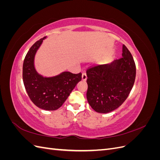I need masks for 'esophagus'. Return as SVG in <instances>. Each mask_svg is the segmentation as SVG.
Listing matches in <instances>:
<instances>
[{
  "instance_id": "34e87169",
  "label": "esophagus",
  "mask_w": 160,
  "mask_h": 160,
  "mask_svg": "<svg viewBox=\"0 0 160 160\" xmlns=\"http://www.w3.org/2000/svg\"><path fill=\"white\" fill-rule=\"evenodd\" d=\"M87 79H88V77H87V75L85 72H83V73L82 74V81H85L87 80Z\"/></svg>"
}]
</instances>
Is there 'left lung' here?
I'll return each instance as SVG.
<instances>
[{"instance_id": "1", "label": "left lung", "mask_w": 160, "mask_h": 160, "mask_svg": "<svg viewBox=\"0 0 160 160\" xmlns=\"http://www.w3.org/2000/svg\"><path fill=\"white\" fill-rule=\"evenodd\" d=\"M122 58L87 71V99L96 112L108 113L122 105L128 97L135 79L133 58L123 45Z\"/></svg>"}]
</instances>
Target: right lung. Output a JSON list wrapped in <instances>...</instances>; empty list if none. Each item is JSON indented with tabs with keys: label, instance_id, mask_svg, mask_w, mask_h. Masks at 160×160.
I'll return each instance as SVG.
<instances>
[{
	"label": "right lung",
	"instance_id": "obj_1",
	"mask_svg": "<svg viewBox=\"0 0 160 160\" xmlns=\"http://www.w3.org/2000/svg\"><path fill=\"white\" fill-rule=\"evenodd\" d=\"M47 38L37 41L28 51L23 62L22 79L27 93L34 104L42 109L54 111L64 103L81 81L82 74L63 71L55 76L44 77L38 73L35 66V58Z\"/></svg>",
	"mask_w": 160,
	"mask_h": 160
}]
</instances>
